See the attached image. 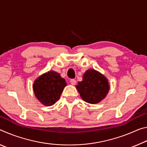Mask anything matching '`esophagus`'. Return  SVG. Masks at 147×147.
Masks as SVG:
<instances>
[{
  "mask_svg": "<svg viewBox=\"0 0 147 147\" xmlns=\"http://www.w3.org/2000/svg\"><path fill=\"white\" fill-rule=\"evenodd\" d=\"M70 82H71V84H72V85H75L76 83V80L74 79H71V80H70Z\"/></svg>",
  "mask_w": 147,
  "mask_h": 147,
  "instance_id": "1",
  "label": "esophagus"
}]
</instances>
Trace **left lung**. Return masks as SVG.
<instances>
[{
	"label": "left lung",
	"instance_id": "left-lung-1",
	"mask_svg": "<svg viewBox=\"0 0 147 147\" xmlns=\"http://www.w3.org/2000/svg\"><path fill=\"white\" fill-rule=\"evenodd\" d=\"M76 88L84 101L93 104L102 100L109 90L108 79L92 69L86 71L82 81L78 82Z\"/></svg>",
	"mask_w": 147,
	"mask_h": 147
}]
</instances>
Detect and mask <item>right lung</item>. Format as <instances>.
<instances>
[{
	"label": "right lung",
	"instance_id": "add662e5",
	"mask_svg": "<svg viewBox=\"0 0 147 147\" xmlns=\"http://www.w3.org/2000/svg\"><path fill=\"white\" fill-rule=\"evenodd\" d=\"M67 83L60 74L50 71L38 77L33 84L35 96L41 104L51 106L59 100Z\"/></svg>",
	"mask_w": 147,
	"mask_h": 147
}]
</instances>
